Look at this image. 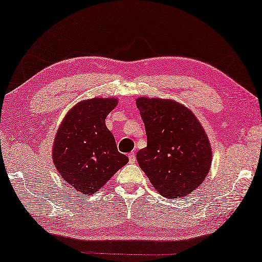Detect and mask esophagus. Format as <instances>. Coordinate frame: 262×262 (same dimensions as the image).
<instances>
[{
    "label": "esophagus",
    "instance_id": "obj_1",
    "mask_svg": "<svg viewBox=\"0 0 262 262\" xmlns=\"http://www.w3.org/2000/svg\"><path fill=\"white\" fill-rule=\"evenodd\" d=\"M128 160H130V162L131 164H135L136 162V154H135V152H131V153H128Z\"/></svg>",
    "mask_w": 262,
    "mask_h": 262
}]
</instances>
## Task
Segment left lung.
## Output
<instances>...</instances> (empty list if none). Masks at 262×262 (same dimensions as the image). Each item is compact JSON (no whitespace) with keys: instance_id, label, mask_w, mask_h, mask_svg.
Returning <instances> with one entry per match:
<instances>
[{"instance_id":"8db88e82","label":"left lung","mask_w":262,"mask_h":262,"mask_svg":"<svg viewBox=\"0 0 262 262\" xmlns=\"http://www.w3.org/2000/svg\"><path fill=\"white\" fill-rule=\"evenodd\" d=\"M147 136L137 161L153 188L167 199L188 196L203 183L212 161L205 130L190 109L169 98L136 100Z\"/></svg>"}]
</instances>
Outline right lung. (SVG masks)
Wrapping results in <instances>:
<instances>
[{"instance_id": "add662e5", "label": "right lung", "mask_w": 262, "mask_h": 262, "mask_svg": "<svg viewBox=\"0 0 262 262\" xmlns=\"http://www.w3.org/2000/svg\"><path fill=\"white\" fill-rule=\"evenodd\" d=\"M118 104L116 97L82 100L66 114L52 146L55 168L80 194L93 195L128 162L118 152L106 116Z\"/></svg>"}]
</instances>
